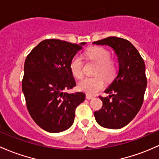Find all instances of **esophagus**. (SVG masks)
I'll use <instances>...</instances> for the list:
<instances>
[{
    "instance_id": "1",
    "label": "esophagus",
    "mask_w": 159,
    "mask_h": 159,
    "mask_svg": "<svg viewBox=\"0 0 159 159\" xmlns=\"http://www.w3.org/2000/svg\"><path fill=\"white\" fill-rule=\"evenodd\" d=\"M85 98H86V99H88V100H91V99L93 98V97H92V95H89V94H86Z\"/></svg>"
}]
</instances>
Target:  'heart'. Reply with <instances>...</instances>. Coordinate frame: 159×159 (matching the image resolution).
I'll return each mask as SVG.
<instances>
[{"label": "heart", "instance_id": "1", "mask_svg": "<svg viewBox=\"0 0 159 159\" xmlns=\"http://www.w3.org/2000/svg\"><path fill=\"white\" fill-rule=\"evenodd\" d=\"M89 59L93 61L98 65L96 75L101 74L106 80L113 77L116 73V65L110 59V53L107 49L103 47H92L86 52ZM83 62L79 56H75L70 61V69L73 76L80 79L83 77ZM104 81L101 76L93 78H85L78 84V89L87 94H94L103 89Z\"/></svg>", "mask_w": 159, "mask_h": 159}]
</instances>
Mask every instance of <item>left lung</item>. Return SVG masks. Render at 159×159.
<instances>
[{
    "label": "left lung",
    "instance_id": "1",
    "mask_svg": "<svg viewBox=\"0 0 159 159\" xmlns=\"http://www.w3.org/2000/svg\"><path fill=\"white\" fill-rule=\"evenodd\" d=\"M93 44L110 46L119 62L118 74L104 91L110 95L99 97L103 106L94 113L95 120L103 128L119 129L127 125L141 108L147 85L145 63L136 48L125 39L109 37Z\"/></svg>",
    "mask_w": 159,
    "mask_h": 159
}]
</instances>
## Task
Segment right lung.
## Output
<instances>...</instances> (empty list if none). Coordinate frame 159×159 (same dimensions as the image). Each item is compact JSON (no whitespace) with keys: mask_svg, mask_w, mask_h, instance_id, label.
I'll return each instance as SVG.
<instances>
[{"mask_svg":"<svg viewBox=\"0 0 159 159\" xmlns=\"http://www.w3.org/2000/svg\"><path fill=\"white\" fill-rule=\"evenodd\" d=\"M86 43H70L49 39L41 41L27 56L22 92L31 118L47 132L58 133L73 125L83 92H65L76 85L70 61Z\"/></svg>","mask_w":159,"mask_h":159,"instance_id":"1","label":"right lung"}]
</instances>
